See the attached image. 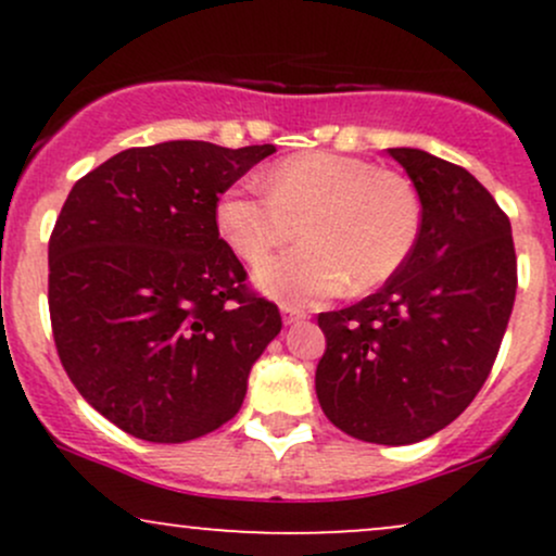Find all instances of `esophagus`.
<instances>
[{"label": "esophagus", "instance_id": "34e87169", "mask_svg": "<svg viewBox=\"0 0 556 556\" xmlns=\"http://www.w3.org/2000/svg\"><path fill=\"white\" fill-rule=\"evenodd\" d=\"M303 318H305V311L292 308V305H282V321L287 324V327H290V324L303 321Z\"/></svg>", "mask_w": 556, "mask_h": 556}]
</instances>
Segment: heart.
I'll use <instances>...</instances> for the list:
<instances>
[{
  "instance_id": "heart-1",
  "label": "heart",
  "mask_w": 556,
  "mask_h": 556,
  "mask_svg": "<svg viewBox=\"0 0 556 556\" xmlns=\"http://www.w3.org/2000/svg\"><path fill=\"white\" fill-rule=\"evenodd\" d=\"M256 185H232L214 208L229 251L258 264L301 229L304 242L256 269V285L287 305H314L344 287L387 282L410 258L420 232L413 182L368 159L303 151L277 162Z\"/></svg>"
}]
</instances>
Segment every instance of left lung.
Here are the masks:
<instances>
[{"mask_svg": "<svg viewBox=\"0 0 556 556\" xmlns=\"http://www.w3.org/2000/svg\"><path fill=\"white\" fill-rule=\"evenodd\" d=\"M389 156L418 190V242L379 292L318 314L316 394L337 429L400 446L450 426L489 379L518 261L507 214L468 169L420 149Z\"/></svg>", "mask_w": 556, "mask_h": 556, "instance_id": "8db88e82", "label": "left lung"}]
</instances>
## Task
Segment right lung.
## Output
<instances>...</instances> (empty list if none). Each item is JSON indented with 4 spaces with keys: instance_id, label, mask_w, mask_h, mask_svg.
<instances>
[{
    "instance_id": "obj_1",
    "label": "right lung",
    "mask_w": 556,
    "mask_h": 556,
    "mask_svg": "<svg viewBox=\"0 0 556 556\" xmlns=\"http://www.w3.org/2000/svg\"><path fill=\"white\" fill-rule=\"evenodd\" d=\"M274 146L167 140L119 151L70 190L49 238V316L88 405L156 444L219 429L282 329L219 238V195Z\"/></svg>"
}]
</instances>
